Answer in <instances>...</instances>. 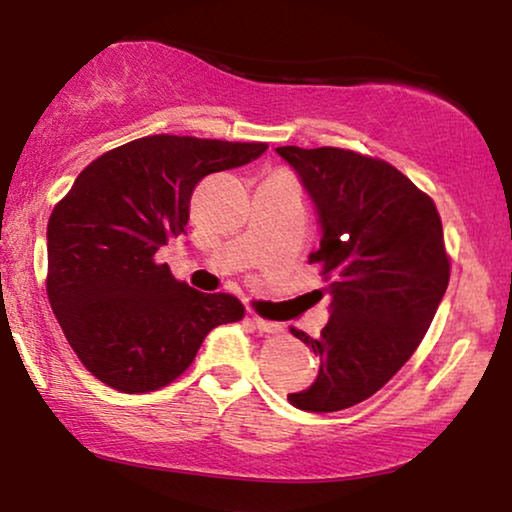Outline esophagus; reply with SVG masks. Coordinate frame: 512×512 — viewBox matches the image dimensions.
Listing matches in <instances>:
<instances>
[{"instance_id": "obj_1", "label": "esophagus", "mask_w": 512, "mask_h": 512, "mask_svg": "<svg viewBox=\"0 0 512 512\" xmlns=\"http://www.w3.org/2000/svg\"><path fill=\"white\" fill-rule=\"evenodd\" d=\"M251 324H254L258 331L261 333H272V335H277V333H282L284 331V326L282 324H277V321H268V319H261V317H251Z\"/></svg>"}]
</instances>
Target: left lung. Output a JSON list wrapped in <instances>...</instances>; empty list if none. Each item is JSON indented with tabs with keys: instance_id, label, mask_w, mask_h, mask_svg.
Returning a JSON list of instances; mask_svg holds the SVG:
<instances>
[{
	"instance_id": "1",
	"label": "left lung",
	"mask_w": 512,
	"mask_h": 512,
	"mask_svg": "<svg viewBox=\"0 0 512 512\" xmlns=\"http://www.w3.org/2000/svg\"><path fill=\"white\" fill-rule=\"evenodd\" d=\"M314 202L331 319L319 338L291 328L319 356L310 387L289 394L307 412L352 408L380 391L422 342L450 282L443 223L429 195L354 151L275 149Z\"/></svg>"
}]
</instances>
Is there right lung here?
I'll return each mask as SVG.
<instances>
[{
	"label": "right lung",
	"mask_w": 512,
	"mask_h": 512,
	"mask_svg": "<svg viewBox=\"0 0 512 512\" xmlns=\"http://www.w3.org/2000/svg\"><path fill=\"white\" fill-rule=\"evenodd\" d=\"M268 144L153 135L93 160L48 219L46 291L69 345L97 380L125 394L160 389L191 366L212 328L244 317L228 293L177 282L156 251L186 235L207 174Z\"/></svg>",
	"instance_id": "right-lung-1"
}]
</instances>
